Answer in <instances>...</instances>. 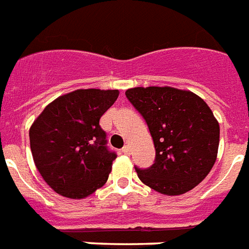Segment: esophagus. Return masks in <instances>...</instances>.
<instances>
[{
  "instance_id": "obj_1",
  "label": "esophagus",
  "mask_w": 249,
  "mask_h": 249,
  "mask_svg": "<svg viewBox=\"0 0 249 249\" xmlns=\"http://www.w3.org/2000/svg\"><path fill=\"white\" fill-rule=\"evenodd\" d=\"M121 150H123V153L124 154H130V147H129V145H124Z\"/></svg>"
}]
</instances>
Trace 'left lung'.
<instances>
[{
  "mask_svg": "<svg viewBox=\"0 0 249 249\" xmlns=\"http://www.w3.org/2000/svg\"><path fill=\"white\" fill-rule=\"evenodd\" d=\"M153 138L156 160L135 167L144 185L163 195H181L199 185L214 166L220 129L206 102L172 87H135L125 92Z\"/></svg>",
  "mask_w": 249,
  "mask_h": 249,
  "instance_id": "8db88e82",
  "label": "left lung"
}]
</instances>
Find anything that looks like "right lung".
<instances>
[{"instance_id":"right-lung-1","label":"right lung","mask_w":249,"mask_h":249,"mask_svg":"<svg viewBox=\"0 0 249 249\" xmlns=\"http://www.w3.org/2000/svg\"><path fill=\"white\" fill-rule=\"evenodd\" d=\"M118 96V89H77L50 102L31 125L35 166L57 194L82 199L107 181L116 153L100 119Z\"/></svg>"}]
</instances>
